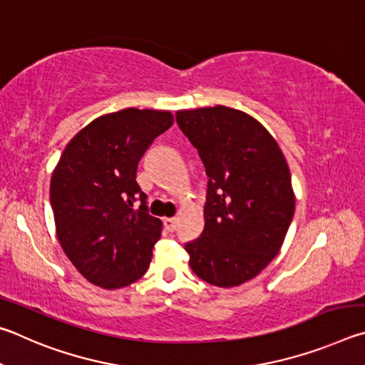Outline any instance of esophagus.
<instances>
[{"instance_id":"esophagus-1","label":"esophagus","mask_w":365,"mask_h":365,"mask_svg":"<svg viewBox=\"0 0 365 365\" xmlns=\"http://www.w3.org/2000/svg\"><path fill=\"white\" fill-rule=\"evenodd\" d=\"M163 226L168 232H173L176 229V218H165L163 220Z\"/></svg>"}]
</instances>
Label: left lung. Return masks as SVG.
Masks as SVG:
<instances>
[{
    "instance_id": "8db88e82",
    "label": "left lung",
    "mask_w": 365,
    "mask_h": 365,
    "mask_svg": "<svg viewBox=\"0 0 365 365\" xmlns=\"http://www.w3.org/2000/svg\"><path fill=\"white\" fill-rule=\"evenodd\" d=\"M176 121L208 175L205 227L186 244L189 264L212 285L244 284L271 263L290 227L289 165L269 131L242 110H178Z\"/></svg>"
}]
</instances>
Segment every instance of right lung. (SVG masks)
I'll return each mask as SVG.
<instances>
[{
	"label": "right lung",
	"mask_w": 365,
	"mask_h": 365,
	"mask_svg": "<svg viewBox=\"0 0 365 365\" xmlns=\"http://www.w3.org/2000/svg\"><path fill=\"white\" fill-rule=\"evenodd\" d=\"M171 125L166 110L102 115L75 134L51 178L62 250L83 277L102 289L136 282L150 264L162 221L149 215L136 171L153 139Z\"/></svg>",
	"instance_id": "obj_1"
}]
</instances>
